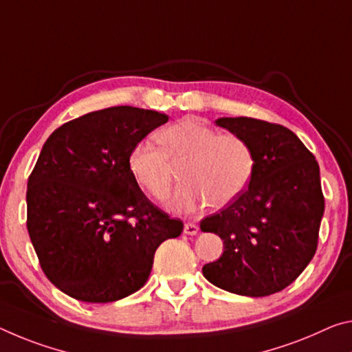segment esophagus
I'll return each instance as SVG.
<instances>
[{
	"mask_svg": "<svg viewBox=\"0 0 352 352\" xmlns=\"http://www.w3.org/2000/svg\"><path fill=\"white\" fill-rule=\"evenodd\" d=\"M183 232L186 233V235H197L199 232V226L194 224V222H186L185 224V228H183Z\"/></svg>",
	"mask_w": 352,
	"mask_h": 352,
	"instance_id": "1",
	"label": "esophagus"
}]
</instances>
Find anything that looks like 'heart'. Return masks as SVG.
<instances>
[{
	"label": "heart",
	"mask_w": 352,
	"mask_h": 352,
	"mask_svg": "<svg viewBox=\"0 0 352 352\" xmlns=\"http://www.w3.org/2000/svg\"><path fill=\"white\" fill-rule=\"evenodd\" d=\"M153 142L141 141L128 155V170L150 197L164 199L170 191L174 166H183L180 186L167 199V210L192 213L211 204L222 208L246 191L255 172V152L246 139L219 135L194 119L161 130Z\"/></svg>",
	"instance_id": "b5f03b06"
}]
</instances>
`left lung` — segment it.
Here are the masks:
<instances>
[{
	"label": "left lung",
	"mask_w": 352,
	"mask_h": 352,
	"mask_svg": "<svg viewBox=\"0 0 352 352\" xmlns=\"http://www.w3.org/2000/svg\"><path fill=\"white\" fill-rule=\"evenodd\" d=\"M214 124L252 146L255 172L241 196L200 222L224 241V252L202 267L226 292L261 298L299 277L318 246L324 214L320 166L288 128L250 117H221Z\"/></svg>",
	"instance_id": "left-lung-1"
}]
</instances>
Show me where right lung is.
<instances>
[{"mask_svg": "<svg viewBox=\"0 0 352 352\" xmlns=\"http://www.w3.org/2000/svg\"><path fill=\"white\" fill-rule=\"evenodd\" d=\"M169 116L113 106L59 126L28 180V233L48 280L82 302H114L144 287L155 250L180 236L141 191L128 155Z\"/></svg>", "mask_w": 352, "mask_h": 352, "instance_id": "1", "label": "right lung"}]
</instances>
